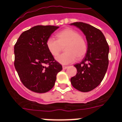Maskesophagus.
<instances>
[{
  "label": "esophagus",
  "instance_id": "obj_1",
  "mask_svg": "<svg viewBox=\"0 0 122 122\" xmlns=\"http://www.w3.org/2000/svg\"><path fill=\"white\" fill-rule=\"evenodd\" d=\"M68 68V66H63V69L65 70V69H66Z\"/></svg>",
  "mask_w": 122,
  "mask_h": 122
}]
</instances>
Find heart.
<instances>
[{
	"label": "heart",
	"instance_id": "b5f03b06",
	"mask_svg": "<svg viewBox=\"0 0 122 122\" xmlns=\"http://www.w3.org/2000/svg\"><path fill=\"white\" fill-rule=\"evenodd\" d=\"M56 40L50 38L46 41V48L54 57L59 54L63 47L65 52L57 57V61L63 65L73 63L77 57L82 59L88 51V43L86 39L80 36L73 29L66 28L56 34Z\"/></svg>",
	"mask_w": 122,
	"mask_h": 122
}]
</instances>
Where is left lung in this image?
<instances>
[{"instance_id":"8db88e82","label":"left lung","mask_w":122,"mask_h":122,"mask_svg":"<svg viewBox=\"0 0 122 122\" xmlns=\"http://www.w3.org/2000/svg\"><path fill=\"white\" fill-rule=\"evenodd\" d=\"M71 25L79 28L85 34L88 51L82 61L74 65L77 73L70 81L76 90L90 92L101 83L106 75L109 64L108 43L97 28L83 22H74Z\"/></svg>"}]
</instances>
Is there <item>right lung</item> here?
<instances>
[{"label":"right lung","instance_id":"right-lung-1","mask_svg":"<svg viewBox=\"0 0 122 122\" xmlns=\"http://www.w3.org/2000/svg\"><path fill=\"white\" fill-rule=\"evenodd\" d=\"M58 28L34 26L22 32L15 45V67L22 84L32 92L42 93L50 91L62 70L46 46V40Z\"/></svg>","mask_w":122,"mask_h":122}]
</instances>
